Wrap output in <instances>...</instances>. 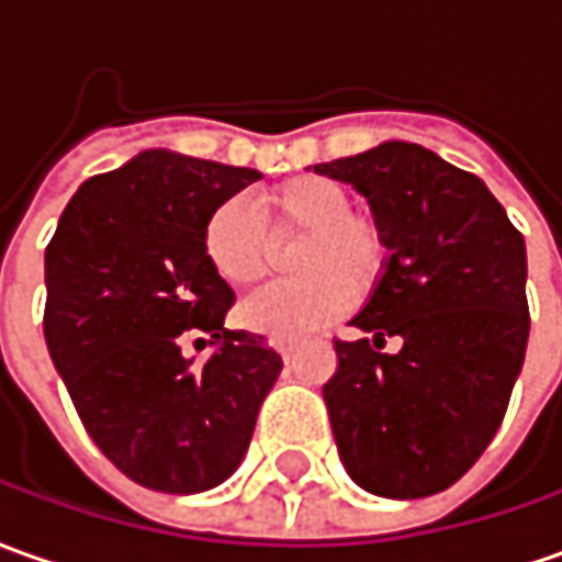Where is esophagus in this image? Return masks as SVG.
Segmentation results:
<instances>
[{"instance_id": "obj_1", "label": "esophagus", "mask_w": 562, "mask_h": 562, "mask_svg": "<svg viewBox=\"0 0 562 562\" xmlns=\"http://www.w3.org/2000/svg\"><path fill=\"white\" fill-rule=\"evenodd\" d=\"M273 347L280 350L282 360L289 362L297 353V347H301V341H297V338H273Z\"/></svg>"}]
</instances>
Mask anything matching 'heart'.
<instances>
[{
  "instance_id": "1",
  "label": "heart",
  "mask_w": 562,
  "mask_h": 562,
  "mask_svg": "<svg viewBox=\"0 0 562 562\" xmlns=\"http://www.w3.org/2000/svg\"><path fill=\"white\" fill-rule=\"evenodd\" d=\"M301 233L292 267L301 277L270 282L239 307L251 331L295 338L329 326L369 295L391 267L393 239L384 217L372 209H350V190L329 175H297L249 202H217L202 224V251L217 277L231 285L261 280L270 267V237Z\"/></svg>"
}]
</instances>
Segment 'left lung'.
<instances>
[{
    "instance_id": "obj_1",
    "label": "left lung",
    "mask_w": 562,
    "mask_h": 562,
    "mask_svg": "<svg viewBox=\"0 0 562 562\" xmlns=\"http://www.w3.org/2000/svg\"><path fill=\"white\" fill-rule=\"evenodd\" d=\"M362 193L393 239L391 267L335 341L323 387L350 480L381 498L449 490L507 412L529 341L526 243L471 171L384 140L313 166ZM387 337L396 355H381Z\"/></svg>"
}]
</instances>
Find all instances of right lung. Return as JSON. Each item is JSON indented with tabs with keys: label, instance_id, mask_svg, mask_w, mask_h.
<instances>
[{
	"label": "right lung",
	"instance_id": "1",
	"mask_svg": "<svg viewBox=\"0 0 562 562\" xmlns=\"http://www.w3.org/2000/svg\"><path fill=\"white\" fill-rule=\"evenodd\" d=\"M261 171L144 150L67 202L45 249V345L94 446L128 480L193 495L246 456L282 360L265 335L227 331L233 289L202 251L217 202ZM190 334L217 344L183 353ZM202 341V338H196Z\"/></svg>",
	"mask_w": 562,
	"mask_h": 562
}]
</instances>
